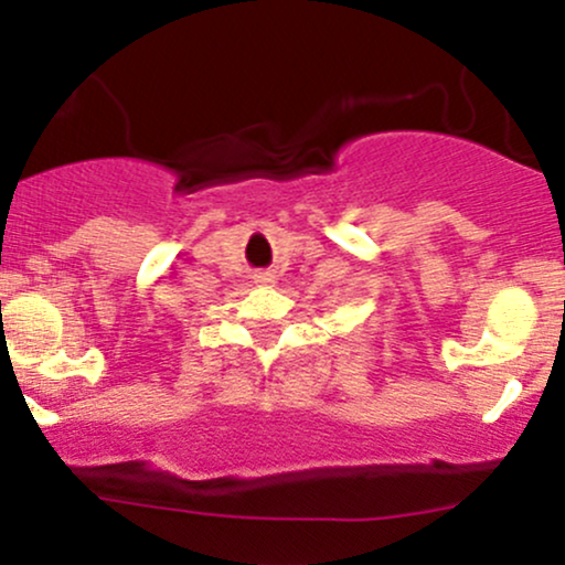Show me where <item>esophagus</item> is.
<instances>
[{
  "label": "esophagus",
  "instance_id": "esophagus-1",
  "mask_svg": "<svg viewBox=\"0 0 565 565\" xmlns=\"http://www.w3.org/2000/svg\"><path fill=\"white\" fill-rule=\"evenodd\" d=\"M257 284H274V276L260 274V276H257Z\"/></svg>",
  "mask_w": 565,
  "mask_h": 565
}]
</instances>
